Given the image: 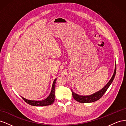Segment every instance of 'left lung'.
Here are the masks:
<instances>
[{"label": "left lung", "instance_id": "left-lung-1", "mask_svg": "<svg viewBox=\"0 0 126 126\" xmlns=\"http://www.w3.org/2000/svg\"><path fill=\"white\" fill-rule=\"evenodd\" d=\"M116 72V65L115 66V70H114L113 74L111 78L110 79L109 82L107 83V84L102 89H101L99 91H98L97 92L95 93L89 95V96H80V95H79L77 94L74 93V91L71 90L72 97H74V98L76 101L81 103H90V102H94L99 100L100 98L102 97V96L104 95V94L106 93L107 90L108 89L110 85H111V83L113 80L114 78H115Z\"/></svg>", "mask_w": 126, "mask_h": 126}]
</instances>
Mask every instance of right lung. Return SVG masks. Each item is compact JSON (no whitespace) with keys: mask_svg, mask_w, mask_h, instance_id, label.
Listing matches in <instances>:
<instances>
[{"mask_svg":"<svg viewBox=\"0 0 126 126\" xmlns=\"http://www.w3.org/2000/svg\"><path fill=\"white\" fill-rule=\"evenodd\" d=\"M57 78H56L52 83V88L51 92L49 94L48 97L46 98L45 99L40 100V101H36V100H28L25 98L21 97L28 104L32 105L33 106H45L50 105L53 104L55 100V87H56V82Z\"/></svg>","mask_w":126,"mask_h":126,"instance_id":"1","label":"right lung"}]
</instances>
